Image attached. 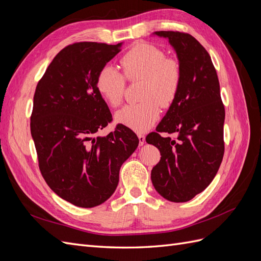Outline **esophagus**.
I'll list each match as a JSON object with an SVG mask.
<instances>
[{
	"instance_id": "34e87169",
	"label": "esophagus",
	"mask_w": 261,
	"mask_h": 261,
	"mask_svg": "<svg viewBox=\"0 0 261 261\" xmlns=\"http://www.w3.org/2000/svg\"><path fill=\"white\" fill-rule=\"evenodd\" d=\"M138 139H139V146H143L145 144V140H146V137L145 135H143V134H138Z\"/></svg>"
}]
</instances>
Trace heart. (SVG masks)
<instances>
[{"mask_svg": "<svg viewBox=\"0 0 261 261\" xmlns=\"http://www.w3.org/2000/svg\"><path fill=\"white\" fill-rule=\"evenodd\" d=\"M123 74L111 64L102 66L97 74L96 87L111 107L122 103L126 81L139 82L137 105L125 106L115 113V121L137 133L149 129L160 116V106L170 108L177 97L181 83L178 60L165 57V52L151 43L134 44L121 59Z\"/></svg>", "mask_w": 261, "mask_h": 261, "instance_id": "1", "label": "heart"}]
</instances>
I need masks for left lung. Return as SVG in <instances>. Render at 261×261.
<instances>
[{
    "mask_svg": "<svg viewBox=\"0 0 261 261\" xmlns=\"http://www.w3.org/2000/svg\"><path fill=\"white\" fill-rule=\"evenodd\" d=\"M169 39L181 67L177 97L146 137L161 159L151 171V180L163 198L185 202L206 189L215 178L224 154L225 111L217 70L209 53L196 39L179 31H155ZM162 132L175 133L172 140Z\"/></svg>",
    "mask_w": 261,
    "mask_h": 261,
    "instance_id": "1",
    "label": "left lung"
}]
</instances>
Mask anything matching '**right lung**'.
<instances>
[{"mask_svg":"<svg viewBox=\"0 0 261 261\" xmlns=\"http://www.w3.org/2000/svg\"><path fill=\"white\" fill-rule=\"evenodd\" d=\"M121 44H69L55 55L36 87L30 130L39 169L52 191L77 207H96L112 196L122 164L139 144L122 124L106 137H94L112 122L97 90V74Z\"/></svg>","mask_w":261,"mask_h":261,"instance_id":"add662e5","label":"right lung"}]
</instances>
